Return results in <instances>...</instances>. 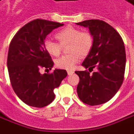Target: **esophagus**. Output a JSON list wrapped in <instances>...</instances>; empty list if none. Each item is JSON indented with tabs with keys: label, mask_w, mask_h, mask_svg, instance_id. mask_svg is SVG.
Returning a JSON list of instances; mask_svg holds the SVG:
<instances>
[{
	"label": "esophagus",
	"mask_w": 134,
	"mask_h": 134,
	"mask_svg": "<svg viewBox=\"0 0 134 134\" xmlns=\"http://www.w3.org/2000/svg\"><path fill=\"white\" fill-rule=\"evenodd\" d=\"M67 73H68V75H72L74 73V71L73 70H68L67 71Z\"/></svg>",
	"instance_id": "1"
}]
</instances>
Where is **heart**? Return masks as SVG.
I'll use <instances>...</instances> for the list:
<instances>
[{"mask_svg": "<svg viewBox=\"0 0 134 134\" xmlns=\"http://www.w3.org/2000/svg\"><path fill=\"white\" fill-rule=\"evenodd\" d=\"M55 37L59 43L46 39L44 48L49 55L58 56L60 55L62 46H68V53L70 54L63 55L55 60L56 67L64 70H72L79 63L80 55L84 57L89 54L93 45V37L88 31H81L75 27L68 26L55 34Z\"/></svg>", "mask_w": 134, "mask_h": 134, "instance_id": "heart-1", "label": "heart"}]
</instances>
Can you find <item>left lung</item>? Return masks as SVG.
I'll return each mask as SVG.
<instances>
[{
    "label": "left lung",
    "instance_id": "8db88e82",
    "mask_svg": "<svg viewBox=\"0 0 134 134\" xmlns=\"http://www.w3.org/2000/svg\"><path fill=\"white\" fill-rule=\"evenodd\" d=\"M89 29L93 45L82 66L91 71H75L80 81L77 86L79 99L90 105L108 102L120 88L124 79L126 55L124 42L112 26L100 20H88L76 23Z\"/></svg>",
    "mask_w": 134,
    "mask_h": 134
}]
</instances>
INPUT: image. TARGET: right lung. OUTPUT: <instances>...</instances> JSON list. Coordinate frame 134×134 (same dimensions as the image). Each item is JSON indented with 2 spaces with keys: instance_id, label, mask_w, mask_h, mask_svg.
<instances>
[{
  "instance_id": "1",
  "label": "right lung",
  "mask_w": 134,
  "mask_h": 134,
  "mask_svg": "<svg viewBox=\"0 0 134 134\" xmlns=\"http://www.w3.org/2000/svg\"><path fill=\"white\" fill-rule=\"evenodd\" d=\"M64 24L36 19L22 27L9 48L7 67L14 92L25 104L42 108L53 101V90L67 75L65 70L55 69L41 74V68L51 70L53 62L45 51L44 41L53 29Z\"/></svg>"
}]
</instances>
